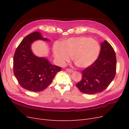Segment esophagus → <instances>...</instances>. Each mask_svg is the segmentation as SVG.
I'll use <instances>...</instances> for the list:
<instances>
[{
  "label": "esophagus",
  "mask_w": 129,
  "mask_h": 129,
  "mask_svg": "<svg viewBox=\"0 0 129 129\" xmlns=\"http://www.w3.org/2000/svg\"><path fill=\"white\" fill-rule=\"evenodd\" d=\"M66 71L68 73H72L73 72V71L71 69H66Z\"/></svg>",
  "instance_id": "1"
}]
</instances>
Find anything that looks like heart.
<instances>
[{
  "mask_svg": "<svg viewBox=\"0 0 129 129\" xmlns=\"http://www.w3.org/2000/svg\"><path fill=\"white\" fill-rule=\"evenodd\" d=\"M100 52L99 43L85 37L69 38L62 44L56 43L53 47L54 57L60 64H64L71 56L74 63L81 68L91 66L98 58Z\"/></svg>",
  "mask_w": 129,
  "mask_h": 129,
  "instance_id": "1",
  "label": "heart"
}]
</instances>
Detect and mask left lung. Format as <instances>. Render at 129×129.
Returning a JSON list of instances; mask_svg holds the SVG:
<instances>
[{"mask_svg":"<svg viewBox=\"0 0 129 129\" xmlns=\"http://www.w3.org/2000/svg\"><path fill=\"white\" fill-rule=\"evenodd\" d=\"M116 70L115 52L111 45L105 40L101 44L98 58L91 66L83 70L82 80L76 86L81 92L87 94L102 92L114 80Z\"/></svg>","mask_w":129,"mask_h":129,"instance_id":"8db88e82","label":"left lung"}]
</instances>
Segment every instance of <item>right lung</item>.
<instances>
[{
  "label": "right lung",
  "mask_w": 129,
  "mask_h": 129,
  "mask_svg": "<svg viewBox=\"0 0 129 129\" xmlns=\"http://www.w3.org/2000/svg\"><path fill=\"white\" fill-rule=\"evenodd\" d=\"M39 40L50 41L39 32L28 34L18 46L13 57V72L19 84L34 92L46 89L61 70V67L50 63L47 58L34 55L31 45Z\"/></svg>",
  "instance_id": "right-lung-1"
}]
</instances>
